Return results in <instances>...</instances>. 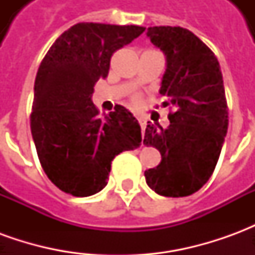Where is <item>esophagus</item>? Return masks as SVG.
<instances>
[{
	"label": "esophagus",
	"instance_id": "obj_1",
	"mask_svg": "<svg viewBox=\"0 0 255 255\" xmlns=\"http://www.w3.org/2000/svg\"><path fill=\"white\" fill-rule=\"evenodd\" d=\"M138 122H139V124H140V128H142V131L144 132V128H146V120H144L143 117H139Z\"/></svg>",
	"mask_w": 255,
	"mask_h": 255
}]
</instances>
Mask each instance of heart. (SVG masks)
<instances>
[{"mask_svg":"<svg viewBox=\"0 0 255 255\" xmlns=\"http://www.w3.org/2000/svg\"><path fill=\"white\" fill-rule=\"evenodd\" d=\"M131 100H132V104L138 105L139 102H140V97H139L138 94H135V95H132V98H131Z\"/></svg>","mask_w":255,"mask_h":255,"instance_id":"1","label":"heart"}]
</instances>
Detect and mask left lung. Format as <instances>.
<instances>
[{"label":"left lung","instance_id":"1","mask_svg":"<svg viewBox=\"0 0 255 255\" xmlns=\"http://www.w3.org/2000/svg\"><path fill=\"white\" fill-rule=\"evenodd\" d=\"M147 36L166 56L160 94L171 106L169 127L149 123L143 143L161 153L144 171L146 183L164 197H187L212 176L228 129L223 75L214 53L182 27H150Z\"/></svg>","mask_w":255,"mask_h":255}]
</instances>
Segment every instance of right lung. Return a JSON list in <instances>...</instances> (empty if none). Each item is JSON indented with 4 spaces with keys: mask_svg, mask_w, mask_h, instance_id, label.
<instances>
[{
    "mask_svg": "<svg viewBox=\"0 0 255 255\" xmlns=\"http://www.w3.org/2000/svg\"><path fill=\"white\" fill-rule=\"evenodd\" d=\"M144 27L78 23L58 36L42 60L30 116L38 158L52 183L73 197H89L108 184L111 164L140 146L138 120L124 106L105 117L91 101L109 73L113 53Z\"/></svg>",
    "mask_w": 255,
    "mask_h": 255,
    "instance_id": "obj_1",
    "label": "right lung"
}]
</instances>
